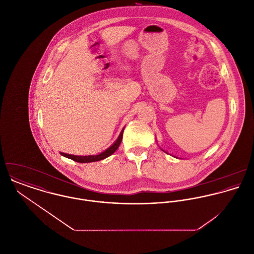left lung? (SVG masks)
Here are the masks:
<instances>
[{
  "label": "left lung",
  "instance_id": "left-lung-1",
  "mask_svg": "<svg viewBox=\"0 0 254 254\" xmlns=\"http://www.w3.org/2000/svg\"><path fill=\"white\" fill-rule=\"evenodd\" d=\"M161 149H162V148H161ZM162 150H163V149H162ZM163 151H164V150H163ZM165 152H166V151H165ZM166 153H167V152H166Z\"/></svg>",
  "mask_w": 254,
  "mask_h": 254
}]
</instances>
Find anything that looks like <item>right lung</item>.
I'll return each instance as SVG.
<instances>
[{
    "mask_svg": "<svg viewBox=\"0 0 254 254\" xmlns=\"http://www.w3.org/2000/svg\"><path fill=\"white\" fill-rule=\"evenodd\" d=\"M123 131H124V128L121 130L117 140L110 145L109 148H107L105 151H103L97 155H73V154H68V153H64V152H61V154L64 157H67L69 159H72L74 161L80 162V163H88V162H95V161L103 160V159L110 156L112 153H114L115 150L118 148V146L121 144V141H122Z\"/></svg>",
    "mask_w": 254,
    "mask_h": 254,
    "instance_id": "right-lung-1",
    "label": "right lung"
}]
</instances>
